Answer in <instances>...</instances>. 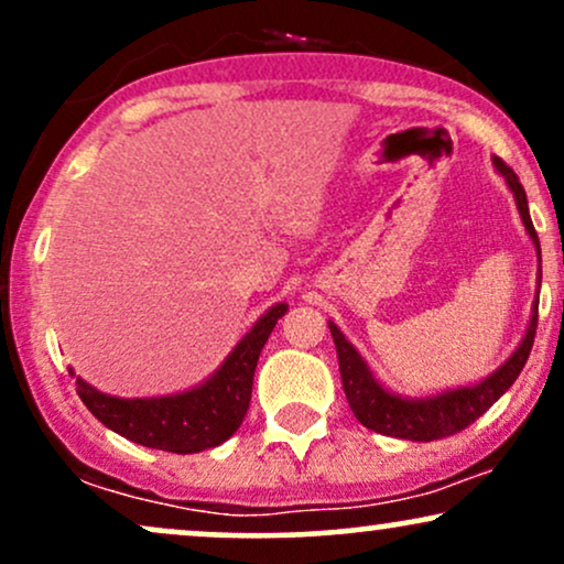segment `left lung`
<instances>
[{
  "instance_id": "8db88e82",
  "label": "left lung",
  "mask_w": 564,
  "mask_h": 564,
  "mask_svg": "<svg viewBox=\"0 0 564 564\" xmlns=\"http://www.w3.org/2000/svg\"><path fill=\"white\" fill-rule=\"evenodd\" d=\"M490 161H494L496 172L507 180V187L511 191V196H514L522 225H525L530 241L535 246L541 289V243L533 230V223H530L525 187L520 185V177H517L501 159L494 156ZM539 289H535V302L533 310H530V321L520 345L514 347V352H511L494 373H488V377L480 381H471V384L451 387V390L432 394H419V398L387 390V387L373 377L371 366L366 364L364 355H360L358 349L352 347V341L341 334V328L336 326L334 321H328V328H332L336 345V358H339L341 387H345L347 403L352 408L355 419L364 426H368V430L379 432V435L413 440V443H430V440L448 437L467 430L471 422H477V419H480L511 384H514V379L520 377V371L525 368L530 347H533L535 326H539Z\"/></svg>"
}]
</instances>
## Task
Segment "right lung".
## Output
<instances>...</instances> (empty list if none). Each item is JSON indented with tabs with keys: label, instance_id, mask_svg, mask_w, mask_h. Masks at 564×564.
Masks as SVG:
<instances>
[{
	"label": "right lung",
	"instance_id": "obj_1",
	"mask_svg": "<svg viewBox=\"0 0 564 564\" xmlns=\"http://www.w3.org/2000/svg\"><path fill=\"white\" fill-rule=\"evenodd\" d=\"M286 310V302L264 310L217 371L191 390L159 394V398H116L76 377L74 368H68V373L76 379L82 403L89 408L97 422L106 424L116 435L145 448L170 453L217 448L241 426L249 411L257 360L278 318H283Z\"/></svg>",
	"mask_w": 564,
	"mask_h": 564
}]
</instances>
